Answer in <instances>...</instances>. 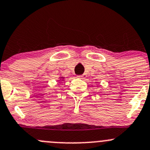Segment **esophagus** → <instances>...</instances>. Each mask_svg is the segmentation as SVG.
<instances>
[{"label":"esophagus","mask_w":150,"mask_h":150,"mask_svg":"<svg viewBox=\"0 0 150 150\" xmlns=\"http://www.w3.org/2000/svg\"><path fill=\"white\" fill-rule=\"evenodd\" d=\"M78 78H80V79L83 80V79H85V78H86V74H83V75H78Z\"/></svg>","instance_id":"esophagus-1"}]
</instances>
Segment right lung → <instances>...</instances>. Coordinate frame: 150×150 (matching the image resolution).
<instances>
[{
	"label": "right lung",
	"mask_w": 150,
	"mask_h": 150,
	"mask_svg": "<svg viewBox=\"0 0 150 150\" xmlns=\"http://www.w3.org/2000/svg\"><path fill=\"white\" fill-rule=\"evenodd\" d=\"M64 77H63V76L59 77V81H64Z\"/></svg>",
	"instance_id": "right-lung-1"
}]
</instances>
